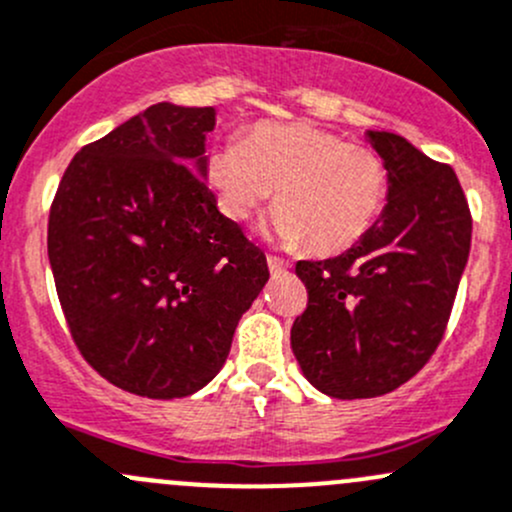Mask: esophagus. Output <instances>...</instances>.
<instances>
[{
	"instance_id": "esophagus-1",
	"label": "esophagus",
	"mask_w": 512,
	"mask_h": 512,
	"mask_svg": "<svg viewBox=\"0 0 512 512\" xmlns=\"http://www.w3.org/2000/svg\"><path fill=\"white\" fill-rule=\"evenodd\" d=\"M267 265H270L272 274H282V272H287L289 262L282 260V257H277V255H270V257H267Z\"/></svg>"
}]
</instances>
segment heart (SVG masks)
<instances>
[{
  "instance_id": "obj_1",
  "label": "heart",
  "mask_w": 512,
  "mask_h": 512,
  "mask_svg": "<svg viewBox=\"0 0 512 512\" xmlns=\"http://www.w3.org/2000/svg\"><path fill=\"white\" fill-rule=\"evenodd\" d=\"M206 181L225 218L242 223L274 188L270 230L287 245L336 255L358 245L385 211L390 174L368 144L314 125H257L208 154Z\"/></svg>"
}]
</instances>
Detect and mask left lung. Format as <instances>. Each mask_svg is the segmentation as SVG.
Instances as JSON below:
<instances>
[{"instance_id":"8db88e82","label":"left lung","mask_w":512,"mask_h":512,"mask_svg":"<svg viewBox=\"0 0 512 512\" xmlns=\"http://www.w3.org/2000/svg\"><path fill=\"white\" fill-rule=\"evenodd\" d=\"M368 139L390 174L383 215L343 255L297 262L309 301L292 326V351L306 380L338 400L385 395L427 365L471 250V211L454 169L400 134Z\"/></svg>"}]
</instances>
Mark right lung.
I'll return each instance as SVG.
<instances>
[{"mask_svg":"<svg viewBox=\"0 0 512 512\" xmlns=\"http://www.w3.org/2000/svg\"><path fill=\"white\" fill-rule=\"evenodd\" d=\"M213 107H147L75 154L48 215V260L80 355L152 400L223 368L270 279L267 257L206 186Z\"/></svg>","mask_w":512,"mask_h":512,"instance_id":"obj_1","label":"right lung"}]
</instances>
